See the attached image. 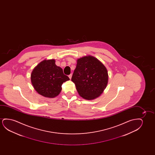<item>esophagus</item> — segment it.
Segmentation results:
<instances>
[{"label": "esophagus", "instance_id": "obj_1", "mask_svg": "<svg viewBox=\"0 0 155 155\" xmlns=\"http://www.w3.org/2000/svg\"><path fill=\"white\" fill-rule=\"evenodd\" d=\"M72 74H69V78H70V79H71V77H72Z\"/></svg>", "mask_w": 155, "mask_h": 155}]
</instances>
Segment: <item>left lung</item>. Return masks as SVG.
<instances>
[{"label": "left lung", "mask_w": 155, "mask_h": 155, "mask_svg": "<svg viewBox=\"0 0 155 155\" xmlns=\"http://www.w3.org/2000/svg\"><path fill=\"white\" fill-rule=\"evenodd\" d=\"M108 71L99 60L91 55L78 59L71 81L79 95L85 100L98 97L108 83Z\"/></svg>", "instance_id": "8db88e82"}]
</instances>
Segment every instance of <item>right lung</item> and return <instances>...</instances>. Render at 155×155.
Instances as JSON below:
<instances>
[{"instance_id":"add662e5","label":"right lung","mask_w":155,"mask_h":155,"mask_svg":"<svg viewBox=\"0 0 155 155\" xmlns=\"http://www.w3.org/2000/svg\"><path fill=\"white\" fill-rule=\"evenodd\" d=\"M54 59H45L34 68L31 74L33 87L44 97L54 98L62 90V84L69 78L64 74L61 67L57 66Z\"/></svg>"}]
</instances>
